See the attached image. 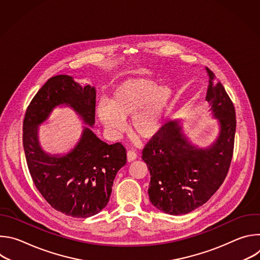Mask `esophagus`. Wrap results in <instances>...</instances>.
Masks as SVG:
<instances>
[{
	"label": "esophagus",
	"mask_w": 260,
	"mask_h": 260,
	"mask_svg": "<svg viewBox=\"0 0 260 260\" xmlns=\"http://www.w3.org/2000/svg\"><path fill=\"white\" fill-rule=\"evenodd\" d=\"M137 158H138V154L135 151H133V150L127 151V161L128 162H132V161L136 160Z\"/></svg>",
	"instance_id": "1"
}]
</instances>
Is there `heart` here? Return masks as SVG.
<instances>
[{
	"label": "heart",
	"mask_w": 260,
	"mask_h": 260,
	"mask_svg": "<svg viewBox=\"0 0 260 260\" xmlns=\"http://www.w3.org/2000/svg\"><path fill=\"white\" fill-rule=\"evenodd\" d=\"M172 89L151 79L133 78L120 83L110 98V105L96 109L100 121L110 131L121 133L124 118H132V129L144 140L156 137L165 125Z\"/></svg>",
	"instance_id": "1"
}]
</instances>
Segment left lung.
<instances>
[{
    "mask_svg": "<svg viewBox=\"0 0 260 260\" xmlns=\"http://www.w3.org/2000/svg\"><path fill=\"white\" fill-rule=\"evenodd\" d=\"M206 71V100L220 125L216 141L207 148H199L188 141L178 121H170L142 152L151 178L149 200L167 214H187L207 203L223 183L233 158L235 107L214 73L209 68Z\"/></svg>",
    "mask_w": 260,
    "mask_h": 260,
    "instance_id": "left-lung-1",
    "label": "left lung"
}]
</instances>
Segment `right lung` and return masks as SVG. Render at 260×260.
I'll use <instances>...</instances> for the list:
<instances>
[{"label": "right lung", "instance_id": "1", "mask_svg": "<svg viewBox=\"0 0 260 260\" xmlns=\"http://www.w3.org/2000/svg\"><path fill=\"white\" fill-rule=\"evenodd\" d=\"M95 88L73 77H51L36 93L23 120V149L37 189L56 211L75 218L100 213L108 204L117 172L126 164L121 143L109 145L84 126L73 149L64 155L46 153L39 143L38 127L52 110L71 107L89 126L94 124Z\"/></svg>", "mask_w": 260, "mask_h": 260}]
</instances>
